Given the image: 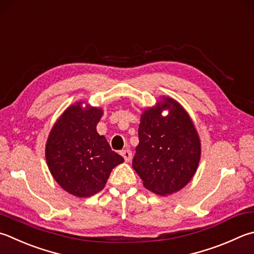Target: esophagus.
I'll return each instance as SVG.
<instances>
[{"label":"esophagus","mask_w":254,"mask_h":254,"mask_svg":"<svg viewBox=\"0 0 254 254\" xmlns=\"http://www.w3.org/2000/svg\"><path fill=\"white\" fill-rule=\"evenodd\" d=\"M121 155L124 157V159H125V161H130V159H131V156H132V154H131V151L129 150V149H125V150H122L121 151Z\"/></svg>","instance_id":"esophagus-1"}]
</instances>
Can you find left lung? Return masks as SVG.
I'll list each match as a JSON object with an SVG mask.
<instances>
[{"instance_id":"left-lung-1","label":"left lung","mask_w":254,"mask_h":254,"mask_svg":"<svg viewBox=\"0 0 254 254\" xmlns=\"http://www.w3.org/2000/svg\"><path fill=\"white\" fill-rule=\"evenodd\" d=\"M162 110H168L169 115L162 117ZM138 137L132 168L148 190L171 194L192 179L201 143L192 121L178 102L162 97L155 107L143 111Z\"/></svg>"}]
</instances>
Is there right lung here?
<instances>
[{
	"label": "right lung",
	"mask_w": 254,
	"mask_h": 254,
	"mask_svg": "<svg viewBox=\"0 0 254 254\" xmlns=\"http://www.w3.org/2000/svg\"><path fill=\"white\" fill-rule=\"evenodd\" d=\"M103 111L69 106L57 119L46 141L47 166L56 183L78 198L99 192L109 175L124 158L112 150L106 138L96 130Z\"/></svg>",
	"instance_id": "1"
}]
</instances>
